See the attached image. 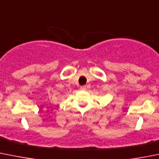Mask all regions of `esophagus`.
Returning <instances> with one entry per match:
<instances>
[{"instance_id": "esophagus-1", "label": "esophagus", "mask_w": 159, "mask_h": 159, "mask_svg": "<svg viewBox=\"0 0 159 159\" xmlns=\"http://www.w3.org/2000/svg\"><path fill=\"white\" fill-rule=\"evenodd\" d=\"M81 90H83V91L86 90V86H85V85L81 86Z\"/></svg>"}]
</instances>
